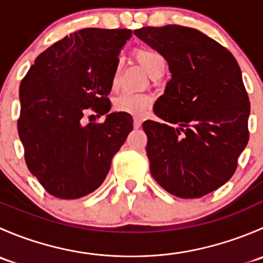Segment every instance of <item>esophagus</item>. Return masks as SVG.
Returning <instances> with one entry per match:
<instances>
[{
  "label": "esophagus",
  "mask_w": 263,
  "mask_h": 263,
  "mask_svg": "<svg viewBox=\"0 0 263 263\" xmlns=\"http://www.w3.org/2000/svg\"><path fill=\"white\" fill-rule=\"evenodd\" d=\"M141 119L139 118V117H135L134 118V127L135 128H140V127H141Z\"/></svg>",
  "instance_id": "1"
}]
</instances>
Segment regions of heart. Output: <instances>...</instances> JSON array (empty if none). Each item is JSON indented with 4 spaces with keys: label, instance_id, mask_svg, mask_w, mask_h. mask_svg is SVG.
Returning a JSON list of instances; mask_svg holds the SVG:
<instances>
[{
    "label": "heart",
    "instance_id": "1",
    "mask_svg": "<svg viewBox=\"0 0 263 263\" xmlns=\"http://www.w3.org/2000/svg\"><path fill=\"white\" fill-rule=\"evenodd\" d=\"M134 57L137 62L145 68L150 76H153L161 66H165L163 55L156 50L150 48H136L134 50ZM117 80V71L113 76V85ZM150 97L145 94H134V92H122L115 99V109L119 113L141 117L150 107Z\"/></svg>",
    "mask_w": 263,
    "mask_h": 263
}]
</instances>
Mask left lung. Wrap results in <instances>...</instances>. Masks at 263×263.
Returning a JSON list of instances; mask_svg holds the SVG:
<instances>
[{
	"instance_id": "obj_1",
	"label": "left lung",
	"mask_w": 263,
	"mask_h": 263,
	"mask_svg": "<svg viewBox=\"0 0 263 263\" xmlns=\"http://www.w3.org/2000/svg\"><path fill=\"white\" fill-rule=\"evenodd\" d=\"M134 34L168 62L172 79L154 113L179 124L142 123L151 176L177 197L209 195L232 178L249 140L251 104L238 62L187 26H145Z\"/></svg>"
}]
</instances>
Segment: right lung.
<instances>
[{"label":"right lung","mask_w":263,"mask_h":263,"mask_svg":"<svg viewBox=\"0 0 263 263\" xmlns=\"http://www.w3.org/2000/svg\"><path fill=\"white\" fill-rule=\"evenodd\" d=\"M128 29L89 28L66 35L36 57L20 84L17 132L29 171L62 200L94 192L134 128L132 117L109 113L82 126L89 110H110L119 50Z\"/></svg>","instance_id":"add662e5"}]
</instances>
